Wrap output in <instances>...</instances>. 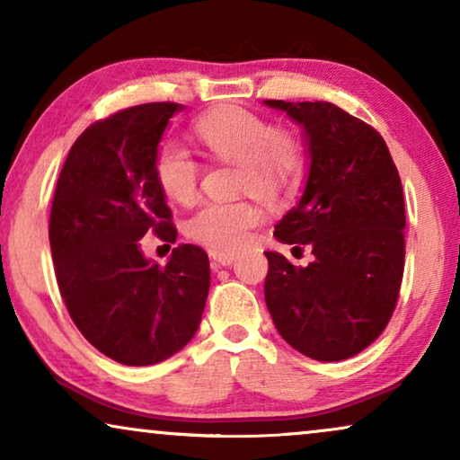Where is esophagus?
I'll return each mask as SVG.
<instances>
[{"mask_svg":"<svg viewBox=\"0 0 460 460\" xmlns=\"http://www.w3.org/2000/svg\"><path fill=\"white\" fill-rule=\"evenodd\" d=\"M209 257H211V261L216 263V266H232V263L236 261L238 253H234V251H217V249H211V251H209Z\"/></svg>","mask_w":460,"mask_h":460,"instance_id":"obj_1","label":"esophagus"}]
</instances>
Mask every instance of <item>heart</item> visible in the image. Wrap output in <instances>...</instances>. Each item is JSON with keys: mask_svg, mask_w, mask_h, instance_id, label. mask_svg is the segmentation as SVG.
<instances>
[{"mask_svg": "<svg viewBox=\"0 0 460 460\" xmlns=\"http://www.w3.org/2000/svg\"><path fill=\"white\" fill-rule=\"evenodd\" d=\"M194 137L207 153L234 163V184L261 200L288 194L304 173V150L287 129L268 128L261 117L244 109H217L194 123ZM153 172L165 197L188 203L199 186L194 156L175 140H163ZM257 211L247 200H205L186 222V234L217 251L236 249L244 241Z\"/></svg>", "mask_w": 460, "mask_h": 460, "instance_id": "heart-1", "label": "heart"}]
</instances>
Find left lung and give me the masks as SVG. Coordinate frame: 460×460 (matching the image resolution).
Returning <instances> with one entry per match:
<instances>
[{
    "label": "left lung",
    "instance_id": "obj_1",
    "mask_svg": "<svg viewBox=\"0 0 460 460\" xmlns=\"http://www.w3.org/2000/svg\"><path fill=\"white\" fill-rule=\"evenodd\" d=\"M263 104L305 131V190L274 236L314 255L301 268L266 251V305L291 348L320 362L345 360L381 335L398 304L406 253L400 173L379 131L339 106Z\"/></svg>",
    "mask_w": 460,
    "mask_h": 460
}]
</instances>
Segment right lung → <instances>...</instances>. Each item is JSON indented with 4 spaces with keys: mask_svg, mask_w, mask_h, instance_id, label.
Returning <instances> with one entry per match:
<instances>
[{
    "mask_svg": "<svg viewBox=\"0 0 460 460\" xmlns=\"http://www.w3.org/2000/svg\"><path fill=\"white\" fill-rule=\"evenodd\" d=\"M181 109L150 102L92 123L62 165L49 213L56 280L75 326L128 367L184 348L209 295V257L197 244L175 247L165 266L140 247L148 232L167 243L178 236L153 161Z\"/></svg>",
    "mask_w": 460,
    "mask_h": 460,
    "instance_id": "1",
    "label": "right lung"
}]
</instances>
